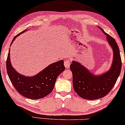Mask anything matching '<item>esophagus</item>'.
<instances>
[{
	"mask_svg": "<svg viewBox=\"0 0 125 125\" xmlns=\"http://www.w3.org/2000/svg\"><path fill=\"white\" fill-rule=\"evenodd\" d=\"M64 65L65 67H66V69H69L70 67V61L69 60H65L64 61Z\"/></svg>",
	"mask_w": 125,
	"mask_h": 125,
	"instance_id": "34e87169",
	"label": "esophagus"
}]
</instances>
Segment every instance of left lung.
I'll use <instances>...</instances> for the list:
<instances>
[{
	"label": "left lung",
	"instance_id": "1",
	"mask_svg": "<svg viewBox=\"0 0 125 125\" xmlns=\"http://www.w3.org/2000/svg\"><path fill=\"white\" fill-rule=\"evenodd\" d=\"M106 36L108 43L113 50V59L109 70L96 75L76 61H73L70 70L73 73V83L75 91L81 97L93 100L107 95L119 76L122 63L119 48L115 40L98 26Z\"/></svg>",
	"mask_w": 125,
	"mask_h": 125
}]
</instances>
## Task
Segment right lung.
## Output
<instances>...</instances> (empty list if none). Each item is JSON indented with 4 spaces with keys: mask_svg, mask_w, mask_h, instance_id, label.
<instances>
[{
    "mask_svg": "<svg viewBox=\"0 0 125 125\" xmlns=\"http://www.w3.org/2000/svg\"><path fill=\"white\" fill-rule=\"evenodd\" d=\"M28 31L20 32L14 38L10 45L17 36ZM7 70L10 80L15 89L23 96L32 100L42 99L49 95L54 89L57 77L64 71V61L51 64L35 75L27 76L20 74L12 66L10 48L7 60Z\"/></svg>",
    "mask_w": 125,
    "mask_h": 125,
    "instance_id": "1",
    "label": "right lung"
}]
</instances>
